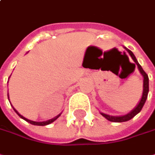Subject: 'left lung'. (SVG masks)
I'll return each instance as SVG.
<instances>
[{
  "instance_id": "obj_1",
  "label": "left lung",
  "mask_w": 155,
  "mask_h": 155,
  "mask_svg": "<svg viewBox=\"0 0 155 155\" xmlns=\"http://www.w3.org/2000/svg\"><path fill=\"white\" fill-rule=\"evenodd\" d=\"M124 48L128 52V54H129L130 56L132 57L133 61H134V62L136 63V64L137 65L140 74H141L143 75V95H142V98H141V100H140L139 103L137 105V107L134 108V109H132V110H131L129 113H127V115H124V116H109L108 114H105V113H101V114L105 118H107L108 120L111 121V122H126V121H128V120H130L131 118H133L136 115H137L140 111H141L142 108L143 107L144 103H145V101H146L147 95H148V91H149V78H148V75H147L146 73L143 70L142 66L140 65L139 63L137 62V60L135 54H133V52L130 51L129 49H127V47H124ZM136 64H135V65H136Z\"/></svg>"
}]
</instances>
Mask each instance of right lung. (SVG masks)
<instances>
[{
  "mask_svg": "<svg viewBox=\"0 0 155 155\" xmlns=\"http://www.w3.org/2000/svg\"><path fill=\"white\" fill-rule=\"evenodd\" d=\"M8 99H9V95H8ZM13 108V107H12ZM13 109L15 110V112L21 117V118H23L24 120H26L27 122H28V123H30V124H32V125H35V126H47V125H49V124H51V123H53L54 120H56L60 116H61V114L62 113H60L59 115H57L56 117H53L52 119H49V120H47V121H43V122H36V121H32V120H29V119H28V118H26V117H24L23 116H21L17 110H16L15 108H13Z\"/></svg>",
  "mask_w": 155,
  "mask_h": 155,
  "instance_id": "add662e5",
  "label": "right lung"
}]
</instances>
